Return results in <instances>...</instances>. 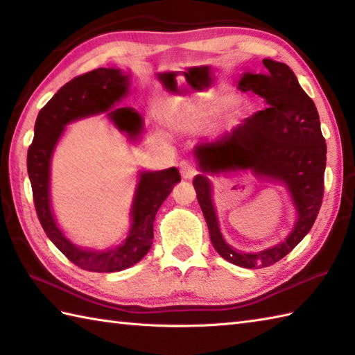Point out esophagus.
Segmentation results:
<instances>
[{
	"label": "esophagus",
	"instance_id": "esophagus-1",
	"mask_svg": "<svg viewBox=\"0 0 355 355\" xmlns=\"http://www.w3.org/2000/svg\"><path fill=\"white\" fill-rule=\"evenodd\" d=\"M180 173L184 180H191L197 173V166L189 158H184V160L180 162Z\"/></svg>",
	"mask_w": 355,
	"mask_h": 355
}]
</instances>
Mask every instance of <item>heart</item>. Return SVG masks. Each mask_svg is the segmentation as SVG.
Listing matches in <instances>:
<instances>
[{
    "label": "heart",
    "mask_w": 355,
    "mask_h": 355,
    "mask_svg": "<svg viewBox=\"0 0 355 355\" xmlns=\"http://www.w3.org/2000/svg\"><path fill=\"white\" fill-rule=\"evenodd\" d=\"M224 102H227V101H224Z\"/></svg>",
    "instance_id": "heart-1"
}]
</instances>
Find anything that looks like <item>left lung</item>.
Returning <instances> with one entry per match:
<instances>
[{"label": "left lung", "mask_w": 355, "mask_h": 355, "mask_svg": "<svg viewBox=\"0 0 355 355\" xmlns=\"http://www.w3.org/2000/svg\"><path fill=\"white\" fill-rule=\"evenodd\" d=\"M266 73H245L239 80L243 92H253L266 102L243 123L214 141L195 148L205 172L252 169L256 175L284 182L297 209V223L282 244L259 253H243L221 236L205 175L193 178L197 198L206 218L210 241L225 261L244 268L270 267L288 254L311 230L323 198L327 143L320 131L319 112L290 70L282 62L263 59Z\"/></svg>", "instance_id": "8db88e82"}]
</instances>
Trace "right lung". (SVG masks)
Instances as JSON below:
<instances>
[{
    "instance_id": "obj_1",
    "label": "right lung",
    "mask_w": 355,
    "mask_h": 355,
    "mask_svg": "<svg viewBox=\"0 0 355 355\" xmlns=\"http://www.w3.org/2000/svg\"><path fill=\"white\" fill-rule=\"evenodd\" d=\"M128 92V76L122 70L97 69L80 74L59 89L45 103L35 123V137L27 153V171L32 183L36 215L45 235L74 266L96 273H112L137 263L145 256L154 239L157 210L168 198L172 187L182 182L175 168L143 172L132 205V227L122 245L103 252H88L71 244L58 229L50 209L49 182L50 158L56 141L67 123L73 120L99 114L114 107ZM119 130L132 137L141 131V117L131 108H117L110 112Z\"/></svg>"
}]
</instances>
